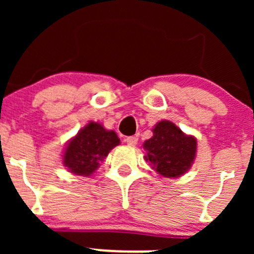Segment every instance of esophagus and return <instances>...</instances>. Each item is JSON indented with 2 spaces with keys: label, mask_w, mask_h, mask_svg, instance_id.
Here are the masks:
<instances>
[{
  "label": "esophagus",
  "mask_w": 254,
  "mask_h": 254,
  "mask_svg": "<svg viewBox=\"0 0 254 254\" xmlns=\"http://www.w3.org/2000/svg\"><path fill=\"white\" fill-rule=\"evenodd\" d=\"M137 141H139L137 136H127V139H125V142H127L129 146H136Z\"/></svg>",
  "instance_id": "1"
}]
</instances>
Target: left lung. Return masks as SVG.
<instances>
[{"label": "left lung", "mask_w": 254, "mask_h": 254, "mask_svg": "<svg viewBox=\"0 0 254 254\" xmlns=\"http://www.w3.org/2000/svg\"><path fill=\"white\" fill-rule=\"evenodd\" d=\"M152 131L153 136L143 142L148 165L167 178L184 175L195 158V137L183 134L168 120L157 123Z\"/></svg>", "instance_id": "1"}]
</instances>
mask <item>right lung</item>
Wrapping results in <instances>:
<instances>
[{
	"mask_svg": "<svg viewBox=\"0 0 254 254\" xmlns=\"http://www.w3.org/2000/svg\"><path fill=\"white\" fill-rule=\"evenodd\" d=\"M119 142L113 130H106L99 123H88L66 146L64 165L73 175L91 176Z\"/></svg>",
	"mask_w": 254,
	"mask_h": 254,
	"instance_id": "obj_1",
	"label": "right lung"
}]
</instances>
